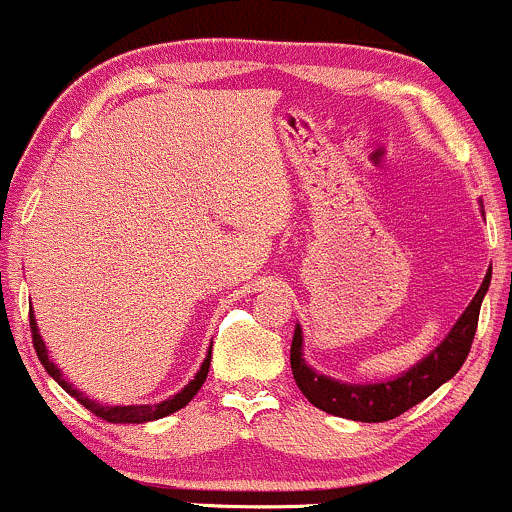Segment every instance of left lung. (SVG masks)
Here are the masks:
<instances>
[{
  "label": "left lung",
  "mask_w": 512,
  "mask_h": 512,
  "mask_svg": "<svg viewBox=\"0 0 512 512\" xmlns=\"http://www.w3.org/2000/svg\"><path fill=\"white\" fill-rule=\"evenodd\" d=\"M488 286H491V268H488L478 293L473 295L471 305L463 310L458 323L451 328L449 337L419 365L404 372L402 377L389 379V382L342 384L310 370L303 360V352H300L303 350V333H300L298 325L291 345V370L295 384L310 404L328 414L342 416V419L374 424V421H389L404 414L407 409L424 402L429 394H434L441 384L449 382L453 374L461 370L468 352H471L473 337H476L478 313H481L483 295H486Z\"/></svg>",
  "instance_id": "left-lung-1"
}]
</instances>
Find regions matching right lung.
Returning a JSON list of instances; mask_svg holds the SVG:
<instances>
[{
    "instance_id": "right-lung-1",
    "label": "right lung",
    "mask_w": 512,
    "mask_h": 512,
    "mask_svg": "<svg viewBox=\"0 0 512 512\" xmlns=\"http://www.w3.org/2000/svg\"><path fill=\"white\" fill-rule=\"evenodd\" d=\"M29 328H31V342H34V350H36V355H39V360H41V365H44V370L49 372L51 377H54L56 382H59L68 394H73V397H76L78 402H81L83 407L88 409V412H93L96 416H100V419L110 421V424H142V421H155V419H162V416H167V414L179 412V409L187 407V404L192 402L194 394H197L199 389H202L204 379H207L209 365H212V352H209L207 360H204L202 367H199L197 377H194L192 382H189L187 387L182 389V392H177L175 397L165 399V402H160V404H135V407H108V404H96V402H91V399H88V397H83V394L78 392V389H73L71 384H68L66 379L61 377L59 367H56L54 362L49 360V355H46L44 340H41L39 328H36L34 315H29Z\"/></svg>"
}]
</instances>
